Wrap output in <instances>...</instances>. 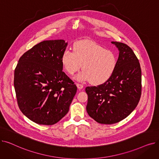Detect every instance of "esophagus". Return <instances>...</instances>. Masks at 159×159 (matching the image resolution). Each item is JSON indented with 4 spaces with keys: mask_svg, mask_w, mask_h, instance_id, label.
Masks as SVG:
<instances>
[{
    "mask_svg": "<svg viewBox=\"0 0 159 159\" xmlns=\"http://www.w3.org/2000/svg\"><path fill=\"white\" fill-rule=\"evenodd\" d=\"M76 85H77L79 89H81L83 88V85L81 84H79V83H77Z\"/></svg>",
    "mask_w": 159,
    "mask_h": 159,
    "instance_id": "obj_1",
    "label": "esophagus"
}]
</instances>
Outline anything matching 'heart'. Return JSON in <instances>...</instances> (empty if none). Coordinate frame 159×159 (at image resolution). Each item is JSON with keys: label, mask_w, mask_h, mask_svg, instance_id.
Returning a JSON list of instances; mask_svg holds the SVG:
<instances>
[{"label": "heart", "mask_w": 159, "mask_h": 159, "mask_svg": "<svg viewBox=\"0 0 159 159\" xmlns=\"http://www.w3.org/2000/svg\"><path fill=\"white\" fill-rule=\"evenodd\" d=\"M61 62L64 70L73 75L83 70L76 79L79 81L89 80L93 84L98 85L106 82L113 74L117 64L115 54L110 49L89 40H82L75 43L73 51L66 49Z\"/></svg>", "instance_id": "1"}]
</instances>
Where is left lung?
<instances>
[{"label": "left lung", "instance_id": "8db88e82", "mask_svg": "<svg viewBox=\"0 0 159 159\" xmlns=\"http://www.w3.org/2000/svg\"><path fill=\"white\" fill-rule=\"evenodd\" d=\"M119 55L112 76L97 86H88L86 110L100 124H112L126 118L141 96V68L135 54L127 44L111 42Z\"/></svg>", "mask_w": 159, "mask_h": 159}]
</instances>
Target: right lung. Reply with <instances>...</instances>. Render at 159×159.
<instances>
[{
    "label": "right lung",
    "instance_id": "right-lung-1",
    "mask_svg": "<svg viewBox=\"0 0 159 159\" xmlns=\"http://www.w3.org/2000/svg\"><path fill=\"white\" fill-rule=\"evenodd\" d=\"M68 43L44 40L19 58L14 87L19 109L39 124L53 125L68 113L77 88L62 71L61 58Z\"/></svg>",
    "mask_w": 159,
    "mask_h": 159
}]
</instances>
